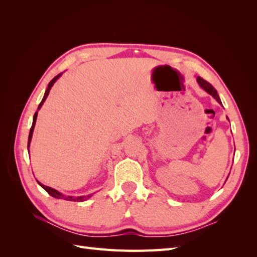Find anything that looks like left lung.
<instances>
[{
	"instance_id": "left-lung-1",
	"label": "left lung",
	"mask_w": 257,
	"mask_h": 257,
	"mask_svg": "<svg viewBox=\"0 0 257 257\" xmlns=\"http://www.w3.org/2000/svg\"><path fill=\"white\" fill-rule=\"evenodd\" d=\"M197 82H198V84L200 85V88H203L207 93H209L210 95H212V96L217 100V103L222 105V102H221L219 94H217L216 90L212 87L211 84H210L208 81H206L205 79L201 78V77H197ZM227 178H228V177H227Z\"/></svg>"
}]
</instances>
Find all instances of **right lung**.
<instances>
[{
  "instance_id": "right-lung-1",
  "label": "right lung",
  "mask_w": 257,
  "mask_h": 257,
  "mask_svg": "<svg viewBox=\"0 0 257 257\" xmlns=\"http://www.w3.org/2000/svg\"><path fill=\"white\" fill-rule=\"evenodd\" d=\"M61 75H62V73H61V74H59V75H57V76L54 77V78H53V79L48 83V88H47V90H46V92H45V95H44V97H43V99H42L41 104L38 105L37 110H40V109H41V107L43 106L44 102H45L46 98H47V96H48V94H49L50 89H51V87L53 85V83L56 82V81L59 79V77H60ZM37 113H38V111H36V112L34 113V116H33V123H32V126H31V130H30L29 141H28V151H29V148H30L31 141H32V135H33V131H34V127H35L36 119H37ZM37 182H38V184H40L46 192H47V193L49 194V195H51V196H52V197H54V198H58V199H65V200H71V201H83V200H87L88 198H90V197L92 196V194H90V195H87V196H77V197H75V196H66V195H63V194H62V193H60L59 191H57V190H54V189L50 188V186H46V185L42 184L40 181H37Z\"/></svg>"
}]
</instances>
